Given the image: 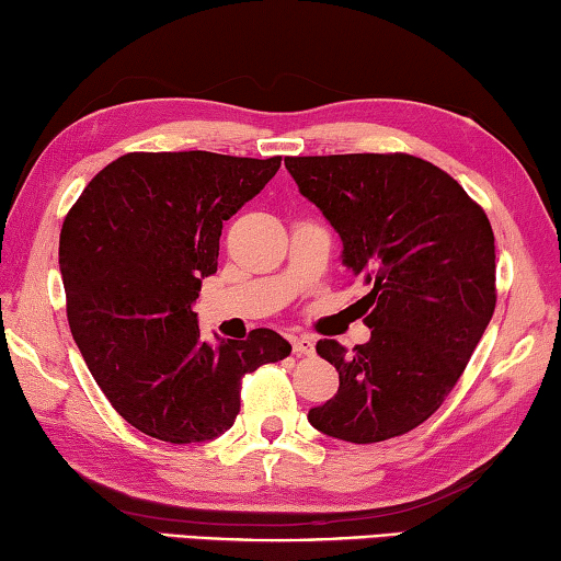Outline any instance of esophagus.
<instances>
[{"label": "esophagus", "instance_id": "1", "mask_svg": "<svg viewBox=\"0 0 561 561\" xmlns=\"http://www.w3.org/2000/svg\"><path fill=\"white\" fill-rule=\"evenodd\" d=\"M290 342H293V352H296V355H312V352H316V340L308 335H296V337H290Z\"/></svg>", "mask_w": 561, "mask_h": 561}]
</instances>
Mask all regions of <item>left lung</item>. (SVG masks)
I'll list each match as a JSON object with an SVG mask.
<instances>
[{"label": "left lung", "instance_id": "1", "mask_svg": "<svg viewBox=\"0 0 561 561\" xmlns=\"http://www.w3.org/2000/svg\"><path fill=\"white\" fill-rule=\"evenodd\" d=\"M286 170L340 233L347 271L371 288L365 345L318 342L340 389L308 421L350 444L407 434L444 404L493 318L488 216L421 157H288Z\"/></svg>", "mask_w": 561, "mask_h": 561}]
</instances>
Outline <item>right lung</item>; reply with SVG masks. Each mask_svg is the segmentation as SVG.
Wrapping results in <instances>:
<instances>
[{"mask_svg":"<svg viewBox=\"0 0 561 561\" xmlns=\"http://www.w3.org/2000/svg\"><path fill=\"white\" fill-rule=\"evenodd\" d=\"M278 167L280 157L130 152L98 172L66 216L68 325L107 401L147 436H221L239 414L241 377L290 355L268 328L211 345L192 310L216 273L224 221Z\"/></svg>","mask_w":561,"mask_h":561,"instance_id":"obj_1","label":"right lung"}]
</instances>
